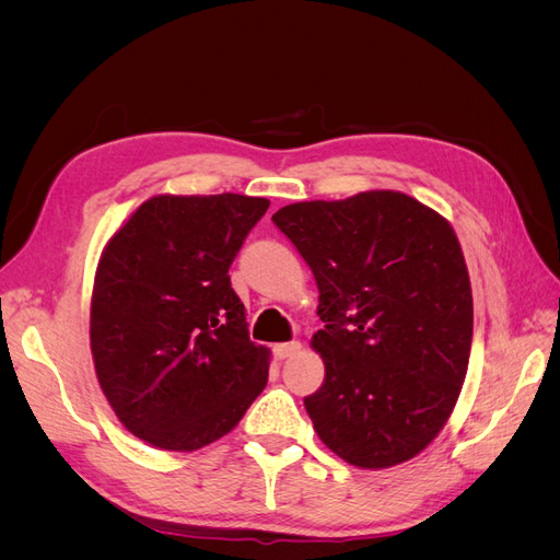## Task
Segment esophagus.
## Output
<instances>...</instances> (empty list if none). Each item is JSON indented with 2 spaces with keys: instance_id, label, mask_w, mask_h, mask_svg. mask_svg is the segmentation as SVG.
<instances>
[{
  "instance_id": "esophagus-1",
  "label": "esophagus",
  "mask_w": 560,
  "mask_h": 560,
  "mask_svg": "<svg viewBox=\"0 0 560 560\" xmlns=\"http://www.w3.org/2000/svg\"><path fill=\"white\" fill-rule=\"evenodd\" d=\"M299 350H301V343L290 341V343H278L273 348V354H276V360H287V358H292V354H296Z\"/></svg>"
}]
</instances>
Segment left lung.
Returning a JSON list of instances; mask_svg holds the SVG:
<instances>
[{
  "instance_id": "1",
  "label": "left lung",
  "mask_w": 560,
  "mask_h": 560,
  "mask_svg": "<svg viewBox=\"0 0 560 560\" xmlns=\"http://www.w3.org/2000/svg\"><path fill=\"white\" fill-rule=\"evenodd\" d=\"M273 222L319 290L311 346L327 374L303 401L322 444L360 469L411 460L444 430L469 364L471 284L448 219L381 189L292 202Z\"/></svg>"
}]
</instances>
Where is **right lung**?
<instances>
[{"instance_id": "right-lung-1", "label": "right lung", "mask_w": 560, "mask_h": 560, "mask_svg": "<svg viewBox=\"0 0 560 560\" xmlns=\"http://www.w3.org/2000/svg\"><path fill=\"white\" fill-rule=\"evenodd\" d=\"M270 200L159 194L116 229L91 296L100 387L142 442L189 453L238 425L268 383L229 268Z\"/></svg>"}]
</instances>
